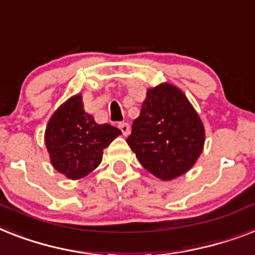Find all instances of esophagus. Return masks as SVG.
I'll use <instances>...</instances> for the list:
<instances>
[{
	"label": "esophagus",
	"instance_id": "esophagus-1",
	"mask_svg": "<svg viewBox=\"0 0 255 255\" xmlns=\"http://www.w3.org/2000/svg\"><path fill=\"white\" fill-rule=\"evenodd\" d=\"M118 127L121 128V131L123 132L124 136H128V134H129V132H131V127H129V124L124 123V122H122V123L118 124Z\"/></svg>",
	"mask_w": 255,
	"mask_h": 255
}]
</instances>
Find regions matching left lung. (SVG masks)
Masks as SVG:
<instances>
[{"label":"left lung","instance_id":"1","mask_svg":"<svg viewBox=\"0 0 255 255\" xmlns=\"http://www.w3.org/2000/svg\"><path fill=\"white\" fill-rule=\"evenodd\" d=\"M206 131L186 94L162 82L146 90L127 144L149 173L173 181L191 169L200 157Z\"/></svg>","mask_w":255,"mask_h":255}]
</instances>
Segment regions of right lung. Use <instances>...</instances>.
Segmentation results:
<instances>
[{
  "instance_id": "right-lung-1",
  "label": "right lung",
  "mask_w": 255,
  "mask_h": 255,
  "mask_svg": "<svg viewBox=\"0 0 255 255\" xmlns=\"http://www.w3.org/2000/svg\"><path fill=\"white\" fill-rule=\"evenodd\" d=\"M122 134L111 124L95 123L85 113L82 95L70 97L49 118L44 142L56 170L68 179H80L92 173L102 161L103 149Z\"/></svg>"
}]
</instances>
